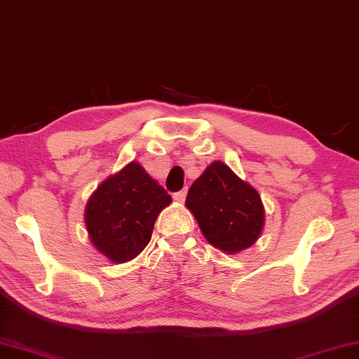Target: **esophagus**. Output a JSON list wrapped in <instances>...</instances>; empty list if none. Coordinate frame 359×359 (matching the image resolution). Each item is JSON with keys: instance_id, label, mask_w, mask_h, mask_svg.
<instances>
[{"instance_id": "obj_1", "label": "esophagus", "mask_w": 359, "mask_h": 359, "mask_svg": "<svg viewBox=\"0 0 359 359\" xmlns=\"http://www.w3.org/2000/svg\"><path fill=\"white\" fill-rule=\"evenodd\" d=\"M173 199L176 201V202H184V199H186V189H183V191H180V192H175L173 194Z\"/></svg>"}]
</instances>
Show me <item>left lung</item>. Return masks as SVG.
<instances>
[{
	"mask_svg": "<svg viewBox=\"0 0 359 359\" xmlns=\"http://www.w3.org/2000/svg\"><path fill=\"white\" fill-rule=\"evenodd\" d=\"M186 207L209 244L226 254L251 248L266 222L259 192L220 160L192 183Z\"/></svg>",
	"mask_w": 359,
	"mask_h": 359,
	"instance_id": "1",
	"label": "left lung"
}]
</instances>
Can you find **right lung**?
Listing matches in <instances>:
<instances>
[{"mask_svg":"<svg viewBox=\"0 0 359 359\" xmlns=\"http://www.w3.org/2000/svg\"><path fill=\"white\" fill-rule=\"evenodd\" d=\"M170 204L171 196L141 163H128L98 184L87 201L89 240L108 261H131L147 246L155 220Z\"/></svg>","mask_w":359,"mask_h":359,"instance_id":"add662e5","label":"right lung"}]
</instances>
